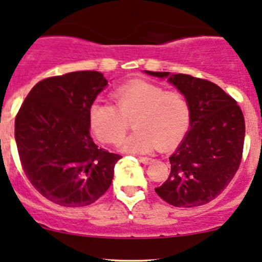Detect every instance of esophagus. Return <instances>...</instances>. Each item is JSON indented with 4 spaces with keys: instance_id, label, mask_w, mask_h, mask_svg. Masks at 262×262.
Instances as JSON below:
<instances>
[{
    "instance_id": "obj_1",
    "label": "esophagus",
    "mask_w": 262,
    "mask_h": 262,
    "mask_svg": "<svg viewBox=\"0 0 262 262\" xmlns=\"http://www.w3.org/2000/svg\"><path fill=\"white\" fill-rule=\"evenodd\" d=\"M139 161L143 162V164L148 165L152 161V159L151 158H146V156H139Z\"/></svg>"
}]
</instances>
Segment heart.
<instances>
[{"instance_id": "b5f03b06", "label": "heart", "mask_w": 262, "mask_h": 262, "mask_svg": "<svg viewBox=\"0 0 262 262\" xmlns=\"http://www.w3.org/2000/svg\"><path fill=\"white\" fill-rule=\"evenodd\" d=\"M116 106L95 101L89 111L92 133L107 144H118L133 119L135 132L121 144L122 151L144 154L177 145L191 124V104L180 91L143 80L122 85L113 93Z\"/></svg>"}]
</instances>
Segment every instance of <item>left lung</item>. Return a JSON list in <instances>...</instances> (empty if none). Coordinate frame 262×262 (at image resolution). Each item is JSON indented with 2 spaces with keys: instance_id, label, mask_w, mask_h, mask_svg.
<instances>
[{
  "instance_id": "left-lung-1",
  "label": "left lung",
  "mask_w": 262,
  "mask_h": 262,
  "mask_svg": "<svg viewBox=\"0 0 262 262\" xmlns=\"http://www.w3.org/2000/svg\"><path fill=\"white\" fill-rule=\"evenodd\" d=\"M167 77L191 104V124L169 160L171 172L155 192L175 207H197L214 200L239 169L245 121L236 101L215 83L191 75L154 73Z\"/></svg>"
}]
</instances>
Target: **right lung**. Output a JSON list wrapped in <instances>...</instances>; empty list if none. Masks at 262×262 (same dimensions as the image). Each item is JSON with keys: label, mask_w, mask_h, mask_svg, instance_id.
I'll list each match as a JSON object with an SVG mask.
<instances>
[{"label": "right lung", "mask_w": 262, "mask_h": 262, "mask_svg": "<svg viewBox=\"0 0 262 262\" xmlns=\"http://www.w3.org/2000/svg\"><path fill=\"white\" fill-rule=\"evenodd\" d=\"M108 81L98 71L44 79L28 93L14 122L19 160L41 196L64 207H85L110 188L122 158L98 148L89 111Z\"/></svg>", "instance_id": "obj_1"}]
</instances>
